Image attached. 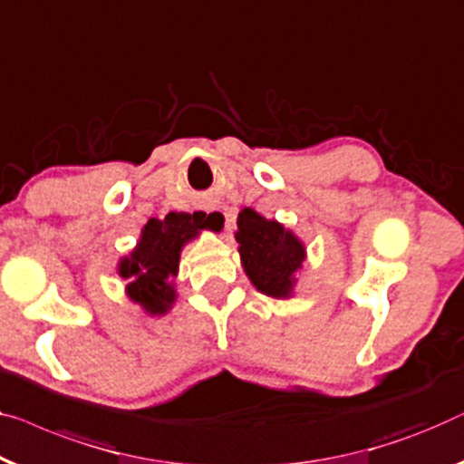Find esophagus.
Here are the masks:
<instances>
[{
	"label": "esophagus",
	"instance_id": "1",
	"mask_svg": "<svg viewBox=\"0 0 464 464\" xmlns=\"http://www.w3.org/2000/svg\"><path fill=\"white\" fill-rule=\"evenodd\" d=\"M207 224H209L213 230H226L227 227V213L224 209H207Z\"/></svg>",
	"mask_w": 464,
	"mask_h": 464
}]
</instances>
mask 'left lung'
<instances>
[{"label":"left lung","instance_id":"1","mask_svg":"<svg viewBox=\"0 0 464 464\" xmlns=\"http://www.w3.org/2000/svg\"><path fill=\"white\" fill-rule=\"evenodd\" d=\"M240 264L251 285L274 299H288L305 261V245L276 219H266L251 207L238 213Z\"/></svg>","mask_w":464,"mask_h":464}]
</instances>
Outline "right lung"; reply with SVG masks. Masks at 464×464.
Here are the masks:
<instances>
[{
    "mask_svg": "<svg viewBox=\"0 0 464 464\" xmlns=\"http://www.w3.org/2000/svg\"><path fill=\"white\" fill-rule=\"evenodd\" d=\"M211 227L200 213L171 211L165 219L150 218L140 232L133 251L119 261V276L127 280L125 293L149 315H163L176 304L179 255L200 230Z\"/></svg>",
    "mask_w": 464,
    "mask_h": 464,
    "instance_id": "add662e5",
    "label": "right lung"
}]
</instances>
